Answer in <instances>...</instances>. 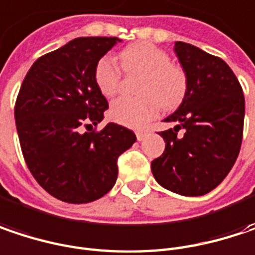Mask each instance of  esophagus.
I'll return each mask as SVG.
<instances>
[{
	"label": "esophagus",
	"instance_id": "34e87169",
	"mask_svg": "<svg viewBox=\"0 0 255 255\" xmlns=\"http://www.w3.org/2000/svg\"><path fill=\"white\" fill-rule=\"evenodd\" d=\"M135 135H137V140H138V141H141V140H144V138H146V135H147V131L138 129V131H135Z\"/></svg>",
	"mask_w": 255,
	"mask_h": 255
}]
</instances>
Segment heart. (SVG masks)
Listing matches in <instances>:
<instances>
[{
  "label": "heart",
  "instance_id": "heart-1",
  "mask_svg": "<svg viewBox=\"0 0 255 255\" xmlns=\"http://www.w3.org/2000/svg\"><path fill=\"white\" fill-rule=\"evenodd\" d=\"M120 61L127 76H141L135 87L140 96L115 101L109 109L114 121L127 127H143L157 115L159 108L172 111L182 104L188 89L187 74L172 64L168 52L143 42L121 51ZM93 79L105 98H115L121 90L123 74L108 55L96 62Z\"/></svg>",
  "mask_w": 255,
  "mask_h": 255
}]
</instances>
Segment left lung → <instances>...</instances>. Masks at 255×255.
I'll list each match as a JSON object with an SVG mask.
<instances>
[{
    "label": "left lung",
    "instance_id": "obj_1",
    "mask_svg": "<svg viewBox=\"0 0 255 255\" xmlns=\"http://www.w3.org/2000/svg\"><path fill=\"white\" fill-rule=\"evenodd\" d=\"M188 80L187 95L160 131L165 151L151 162L154 179L181 196H203L232 169L243 143L245 101L231 67L194 45L175 42ZM184 129V135L177 134Z\"/></svg>",
    "mask_w": 255,
    "mask_h": 255
}]
</instances>
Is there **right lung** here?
Wrapping results in <instances>:
<instances>
[{
    "mask_svg": "<svg viewBox=\"0 0 255 255\" xmlns=\"http://www.w3.org/2000/svg\"><path fill=\"white\" fill-rule=\"evenodd\" d=\"M118 37H77L35 61L21 83L14 118L29 171L51 196L81 204L104 197L118 176V157L135 134L104 120L108 101L95 65ZM95 129H93V127Z\"/></svg>",
    "mask_w": 255,
    "mask_h": 255,
    "instance_id": "add662e5",
    "label": "right lung"
}]
</instances>
